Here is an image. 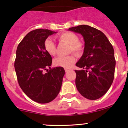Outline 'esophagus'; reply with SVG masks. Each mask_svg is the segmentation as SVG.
<instances>
[{"mask_svg": "<svg viewBox=\"0 0 128 128\" xmlns=\"http://www.w3.org/2000/svg\"><path fill=\"white\" fill-rule=\"evenodd\" d=\"M69 69H65V71H66V72H68L69 71Z\"/></svg>", "mask_w": 128, "mask_h": 128, "instance_id": "1", "label": "esophagus"}]
</instances>
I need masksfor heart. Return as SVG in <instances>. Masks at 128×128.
<instances>
[{
    "label": "heart",
    "instance_id": "b5f03b06",
    "mask_svg": "<svg viewBox=\"0 0 128 128\" xmlns=\"http://www.w3.org/2000/svg\"><path fill=\"white\" fill-rule=\"evenodd\" d=\"M57 39L60 42H65L70 44L69 52H73L77 56L82 54L84 51V44L78 41V37L73 32H66L57 36ZM44 47L49 54L55 56L56 54V46L54 41L51 38H47L44 42ZM76 58L74 55L68 56H59L54 60V64L56 66L62 67L69 69L76 62Z\"/></svg>",
    "mask_w": 128,
    "mask_h": 128
}]
</instances>
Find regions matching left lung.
Returning a JSON list of instances; mask_svg holds the SVG:
<instances>
[{
	"mask_svg": "<svg viewBox=\"0 0 128 128\" xmlns=\"http://www.w3.org/2000/svg\"><path fill=\"white\" fill-rule=\"evenodd\" d=\"M84 37V54L76 65V85L80 94L89 100L100 98L114 79L116 60L113 46L101 31L86 24L69 28Z\"/></svg>",
	"mask_w": 128,
	"mask_h": 128,
	"instance_id": "left-lung-1",
	"label": "left lung"
}]
</instances>
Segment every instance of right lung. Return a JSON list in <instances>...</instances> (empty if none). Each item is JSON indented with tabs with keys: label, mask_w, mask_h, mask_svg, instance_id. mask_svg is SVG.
I'll return each instance as SVG.
<instances>
[{
	"label": "right lung",
	"mask_w": 128,
	"mask_h": 128,
	"mask_svg": "<svg viewBox=\"0 0 128 128\" xmlns=\"http://www.w3.org/2000/svg\"><path fill=\"white\" fill-rule=\"evenodd\" d=\"M56 32L36 29L29 32L18 45L14 66L20 88L30 98L40 104L52 101L59 93L65 70L51 69L52 58L45 50L44 42ZM51 69L48 71L47 68ZM47 72L44 73L43 70Z\"/></svg>",
	"instance_id": "1"
}]
</instances>
